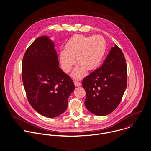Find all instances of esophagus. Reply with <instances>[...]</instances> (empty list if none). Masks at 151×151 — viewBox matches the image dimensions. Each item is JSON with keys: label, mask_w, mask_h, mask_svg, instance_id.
Wrapping results in <instances>:
<instances>
[{"label": "esophagus", "mask_w": 151, "mask_h": 151, "mask_svg": "<svg viewBox=\"0 0 151 151\" xmlns=\"http://www.w3.org/2000/svg\"><path fill=\"white\" fill-rule=\"evenodd\" d=\"M74 85H75V86H81V83H80V82H78V81H75L74 82Z\"/></svg>", "instance_id": "1"}]
</instances>
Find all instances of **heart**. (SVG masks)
Listing matches in <instances>:
<instances>
[{"label": "heart", "mask_w": 151, "mask_h": 151, "mask_svg": "<svg viewBox=\"0 0 151 151\" xmlns=\"http://www.w3.org/2000/svg\"><path fill=\"white\" fill-rule=\"evenodd\" d=\"M65 50L59 54V61L63 71L69 72L76 63L80 67L76 68L73 76L80 79L85 74L84 69L91 71L96 68L101 62L106 49L105 39L100 35L86 37L81 34L72 36L65 43Z\"/></svg>", "instance_id": "obj_1"}]
</instances>
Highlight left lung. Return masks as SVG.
<instances>
[{
  "label": "left lung",
  "mask_w": 151,
  "mask_h": 151,
  "mask_svg": "<svg viewBox=\"0 0 151 151\" xmlns=\"http://www.w3.org/2000/svg\"><path fill=\"white\" fill-rule=\"evenodd\" d=\"M127 70L124 56L115 44L102 65L82 82L86 92L85 106L92 113L104 116L119 106L126 89Z\"/></svg>",
  "instance_id": "left-lung-1"
}]
</instances>
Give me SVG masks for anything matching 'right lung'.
<instances>
[{
    "label": "right lung",
    "mask_w": 151,
    "mask_h": 151,
    "mask_svg": "<svg viewBox=\"0 0 151 151\" xmlns=\"http://www.w3.org/2000/svg\"><path fill=\"white\" fill-rule=\"evenodd\" d=\"M55 43L48 36L37 38L22 59V79L31 106L43 116L53 118L64 113L75 86L59 66Z\"/></svg>",
    "instance_id": "1"
}]
</instances>
